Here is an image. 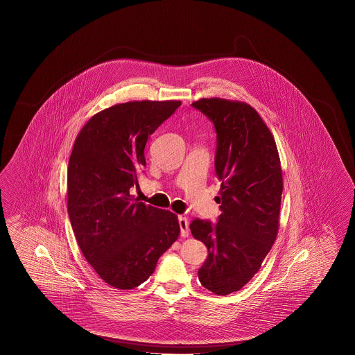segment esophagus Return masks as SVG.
Listing matches in <instances>:
<instances>
[{
    "instance_id": "1",
    "label": "esophagus",
    "mask_w": 355,
    "mask_h": 355,
    "mask_svg": "<svg viewBox=\"0 0 355 355\" xmlns=\"http://www.w3.org/2000/svg\"><path fill=\"white\" fill-rule=\"evenodd\" d=\"M178 224L181 227V236H189V220L183 216L178 217Z\"/></svg>"
}]
</instances>
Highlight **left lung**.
<instances>
[{
	"label": "left lung",
	"mask_w": 355,
	"mask_h": 355,
	"mask_svg": "<svg viewBox=\"0 0 355 355\" xmlns=\"http://www.w3.org/2000/svg\"><path fill=\"white\" fill-rule=\"evenodd\" d=\"M215 125V169L221 181L217 223L195 218L190 230L208 248L198 276L205 289L227 295L260 269L279 232L282 171L276 141L258 112L220 97L193 103Z\"/></svg>",
	"instance_id": "obj_1"
}]
</instances>
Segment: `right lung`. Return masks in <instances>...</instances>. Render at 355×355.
I'll list each match as a JSON object with an SVG mask.
<instances>
[{
    "instance_id": "right-lung-1",
    "label": "right lung",
    "mask_w": 355,
    "mask_h": 355,
    "mask_svg": "<svg viewBox=\"0 0 355 355\" xmlns=\"http://www.w3.org/2000/svg\"><path fill=\"white\" fill-rule=\"evenodd\" d=\"M180 105L175 100L117 104L88 119L74 141L67 212L87 261L113 288L139 286L180 236L177 216L130 193L139 189L148 137Z\"/></svg>"
}]
</instances>
